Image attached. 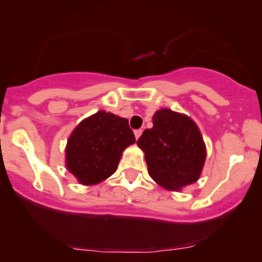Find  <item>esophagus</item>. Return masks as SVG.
<instances>
[{
	"label": "esophagus",
	"instance_id": "1",
	"mask_svg": "<svg viewBox=\"0 0 262 262\" xmlns=\"http://www.w3.org/2000/svg\"><path fill=\"white\" fill-rule=\"evenodd\" d=\"M142 132H143L142 128H138V130H135V136H136V139H138V138H139V136L142 135Z\"/></svg>",
	"mask_w": 262,
	"mask_h": 262
}]
</instances>
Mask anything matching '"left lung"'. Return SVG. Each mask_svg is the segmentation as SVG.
<instances>
[{
	"mask_svg": "<svg viewBox=\"0 0 262 262\" xmlns=\"http://www.w3.org/2000/svg\"><path fill=\"white\" fill-rule=\"evenodd\" d=\"M152 124L137 141L145 154L150 177L173 191L198 180L206 152L194 121L164 108L154 114Z\"/></svg>",
	"mask_w": 262,
	"mask_h": 262,
	"instance_id": "left-lung-1",
	"label": "left lung"
}]
</instances>
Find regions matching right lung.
<instances>
[{
	"instance_id": "1",
	"label": "right lung",
	"mask_w": 262,
	"mask_h": 262,
	"mask_svg": "<svg viewBox=\"0 0 262 262\" xmlns=\"http://www.w3.org/2000/svg\"><path fill=\"white\" fill-rule=\"evenodd\" d=\"M136 142L126 118L100 111L78 124L71 134L67 167L83 185H95L117 170L121 152Z\"/></svg>"
}]
</instances>
